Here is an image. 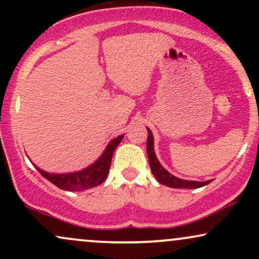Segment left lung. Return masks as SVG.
I'll use <instances>...</instances> for the list:
<instances>
[{
	"label": "left lung",
	"instance_id": "1",
	"mask_svg": "<svg viewBox=\"0 0 259 259\" xmlns=\"http://www.w3.org/2000/svg\"><path fill=\"white\" fill-rule=\"evenodd\" d=\"M147 156H148V162H150L151 171L154 175L157 181L163 185L173 187V189H198L204 185H208L212 180L207 181H192V180H184L179 179V178L174 177L173 174H170L167 169L162 167V164L159 163V160L157 159L156 153H154V142H153V135L152 132L147 127Z\"/></svg>",
	"mask_w": 259,
	"mask_h": 259
}]
</instances>
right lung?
I'll list each match as a JSON object with an SVG mask.
<instances>
[{
    "label": "right lung",
    "instance_id": "obj_1",
    "mask_svg": "<svg viewBox=\"0 0 259 259\" xmlns=\"http://www.w3.org/2000/svg\"><path fill=\"white\" fill-rule=\"evenodd\" d=\"M124 138L123 135H119L118 138L113 139L106 150L99 157V159L95 160L91 165L82 169L79 171H72V173H49L40 169L35 165V168L40 171V174L47 180L51 181L53 185H56L59 189L65 190V191H84V190L92 189L95 186H99L106 180L108 175L109 167H111L112 157L114 153V150Z\"/></svg>",
    "mask_w": 259,
    "mask_h": 259
}]
</instances>
